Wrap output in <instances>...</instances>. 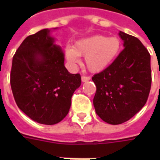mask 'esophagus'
Masks as SVG:
<instances>
[{
    "mask_svg": "<svg viewBox=\"0 0 160 160\" xmlns=\"http://www.w3.org/2000/svg\"><path fill=\"white\" fill-rule=\"evenodd\" d=\"M90 80V76H85V75H83L82 77H81V80H82L83 82H87L89 80Z\"/></svg>",
    "mask_w": 160,
    "mask_h": 160,
    "instance_id": "1",
    "label": "esophagus"
}]
</instances>
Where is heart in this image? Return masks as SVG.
<instances>
[{
    "label": "heart",
    "instance_id": "heart-1",
    "mask_svg": "<svg viewBox=\"0 0 160 160\" xmlns=\"http://www.w3.org/2000/svg\"><path fill=\"white\" fill-rule=\"evenodd\" d=\"M121 42L115 36L108 37L102 35L79 40L74 46L65 48V57L72 65L80 63V56H85V65L93 73L105 70L116 58L120 50Z\"/></svg>",
    "mask_w": 160,
    "mask_h": 160
}]
</instances>
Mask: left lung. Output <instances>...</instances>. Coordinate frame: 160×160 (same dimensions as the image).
<instances>
[{"label":"left lung","mask_w":160,"mask_h":160,"mask_svg":"<svg viewBox=\"0 0 160 160\" xmlns=\"http://www.w3.org/2000/svg\"><path fill=\"white\" fill-rule=\"evenodd\" d=\"M124 50L92 80L96 85L94 106L105 122L119 124L145 105L151 88L150 55L139 39L119 31Z\"/></svg>","instance_id":"left-lung-1"}]
</instances>
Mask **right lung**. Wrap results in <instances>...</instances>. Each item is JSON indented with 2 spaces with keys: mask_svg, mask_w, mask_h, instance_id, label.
Listing matches in <instances>:
<instances>
[{
  "mask_svg": "<svg viewBox=\"0 0 160 160\" xmlns=\"http://www.w3.org/2000/svg\"><path fill=\"white\" fill-rule=\"evenodd\" d=\"M48 29L27 36L12 60L11 86L17 106L42 124L60 122L70 110L73 93L81 84L80 74L65 67L61 47Z\"/></svg>",
  "mask_w": 160,
  "mask_h": 160,
  "instance_id": "right-lung-1",
  "label": "right lung"
}]
</instances>
